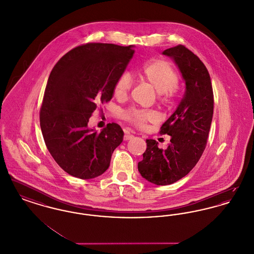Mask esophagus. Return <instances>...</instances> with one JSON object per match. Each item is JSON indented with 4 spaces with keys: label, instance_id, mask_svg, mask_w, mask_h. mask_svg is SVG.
<instances>
[{
    "label": "esophagus",
    "instance_id": "34e87169",
    "mask_svg": "<svg viewBox=\"0 0 254 254\" xmlns=\"http://www.w3.org/2000/svg\"><path fill=\"white\" fill-rule=\"evenodd\" d=\"M132 138L133 135L129 134V133H126L125 136H124V140H125V141H128V140H130V139H132Z\"/></svg>",
    "mask_w": 254,
    "mask_h": 254
}]
</instances>
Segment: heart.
<instances>
[{
  "label": "heart",
  "mask_w": 254,
  "mask_h": 254,
  "mask_svg": "<svg viewBox=\"0 0 254 254\" xmlns=\"http://www.w3.org/2000/svg\"><path fill=\"white\" fill-rule=\"evenodd\" d=\"M138 79L149 85L158 93V100L162 104L169 103L178 89V75L169 62L153 60L147 63L144 68L137 74ZM131 82L127 74H123L116 81L113 94L118 100H125L130 90ZM123 118L139 128H145L148 123H155L157 114L151 110L129 109L122 113Z\"/></svg>",
  "instance_id": "1"
}]
</instances>
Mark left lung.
Wrapping results in <instances>:
<instances>
[{
    "label": "left lung",
    "instance_id": "left-lung-1",
    "mask_svg": "<svg viewBox=\"0 0 254 254\" xmlns=\"http://www.w3.org/2000/svg\"><path fill=\"white\" fill-rule=\"evenodd\" d=\"M163 54L177 64L186 91L176 110L160 128V134L171 137L169 146L162 149L155 140H146L143 160L138 163L142 177L158 186L180 180L198 163L207 142L214 104L209 73L192 51L179 45Z\"/></svg>",
    "mask_w": 254,
    "mask_h": 254
}]
</instances>
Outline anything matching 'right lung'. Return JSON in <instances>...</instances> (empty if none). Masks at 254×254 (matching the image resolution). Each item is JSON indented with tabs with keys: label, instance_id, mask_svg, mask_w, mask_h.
Returning <instances> with one entry per match:
<instances>
[{
	"label": "right lung",
	"instance_id": "add662e5",
	"mask_svg": "<svg viewBox=\"0 0 254 254\" xmlns=\"http://www.w3.org/2000/svg\"><path fill=\"white\" fill-rule=\"evenodd\" d=\"M133 54V46L88 43L68 51L51 70L40 125L51 156L69 175L86 180L109 169L124 131L112 123L98 133L87 124L97 107L111 100Z\"/></svg>",
	"mask_w": 254,
	"mask_h": 254
}]
</instances>
